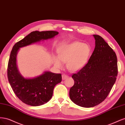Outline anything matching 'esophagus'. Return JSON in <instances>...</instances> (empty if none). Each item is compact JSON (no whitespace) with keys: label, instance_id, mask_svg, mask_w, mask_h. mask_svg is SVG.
I'll list each match as a JSON object with an SVG mask.
<instances>
[{"label":"esophagus","instance_id":"34e87169","mask_svg":"<svg viewBox=\"0 0 125 125\" xmlns=\"http://www.w3.org/2000/svg\"><path fill=\"white\" fill-rule=\"evenodd\" d=\"M68 78V75L66 74H62V80H65V79H67Z\"/></svg>","mask_w":125,"mask_h":125}]
</instances>
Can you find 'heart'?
Instances as JSON below:
<instances>
[{
    "label": "heart",
    "mask_w": 125,
    "mask_h": 125,
    "mask_svg": "<svg viewBox=\"0 0 125 125\" xmlns=\"http://www.w3.org/2000/svg\"><path fill=\"white\" fill-rule=\"evenodd\" d=\"M90 52L91 49L88 45L79 42H74L62 47L58 51V58H54V65L59 68L62 67L61 61L63 62H67V67L70 71H78L86 65Z\"/></svg>",
    "instance_id": "obj_1"
}]
</instances>
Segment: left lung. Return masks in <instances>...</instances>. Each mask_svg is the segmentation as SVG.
Wrapping results in <instances>:
<instances>
[{
    "instance_id": "8db88e82",
    "label": "left lung",
    "mask_w": 125,
    "mask_h": 125,
    "mask_svg": "<svg viewBox=\"0 0 125 125\" xmlns=\"http://www.w3.org/2000/svg\"><path fill=\"white\" fill-rule=\"evenodd\" d=\"M95 47L88 62L72 75L74 85L69 91L73 103L83 107H92L107 97L118 74L115 52L101 36L93 35Z\"/></svg>"
}]
</instances>
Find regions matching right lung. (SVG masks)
<instances>
[{
	"label": "right lung",
	"mask_w": 125,
	"mask_h": 125,
	"mask_svg": "<svg viewBox=\"0 0 125 125\" xmlns=\"http://www.w3.org/2000/svg\"><path fill=\"white\" fill-rule=\"evenodd\" d=\"M54 31H33L19 41L11 52L7 68L8 81L16 96L24 103L32 106H40L50 100L55 86L61 82L62 74L46 71L33 79H25L19 73L16 64V56L19 48L42 40H47L57 35Z\"/></svg>",
	"instance_id": "add662e5"
}]
</instances>
